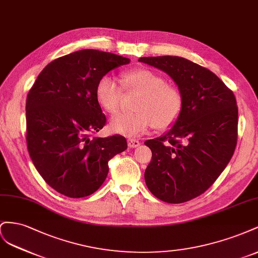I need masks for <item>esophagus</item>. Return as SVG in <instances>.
Masks as SVG:
<instances>
[{"instance_id": "esophagus-1", "label": "esophagus", "mask_w": 258, "mask_h": 258, "mask_svg": "<svg viewBox=\"0 0 258 258\" xmlns=\"http://www.w3.org/2000/svg\"><path fill=\"white\" fill-rule=\"evenodd\" d=\"M127 145L130 148H136V147L141 145V143H139V141H137L135 138H130L127 141Z\"/></svg>"}]
</instances>
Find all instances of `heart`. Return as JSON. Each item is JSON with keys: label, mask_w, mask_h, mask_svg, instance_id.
I'll return each mask as SVG.
<instances>
[{"label": "heart", "mask_w": 258, "mask_h": 258, "mask_svg": "<svg viewBox=\"0 0 258 258\" xmlns=\"http://www.w3.org/2000/svg\"><path fill=\"white\" fill-rule=\"evenodd\" d=\"M121 86L108 75L101 77L95 88V97L102 110L109 114L119 112L123 90L141 93L136 100V112L120 114L110 121L109 128L124 136H137L152 126L159 131L171 128L178 121L183 109V96L179 88L165 83L158 72L137 68L124 71Z\"/></svg>", "instance_id": "b5f03b06"}]
</instances>
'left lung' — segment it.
I'll return each instance as SVG.
<instances>
[{"instance_id": "1", "label": "left lung", "mask_w": 258, "mask_h": 258, "mask_svg": "<svg viewBox=\"0 0 258 258\" xmlns=\"http://www.w3.org/2000/svg\"><path fill=\"white\" fill-rule=\"evenodd\" d=\"M170 76L183 96L178 121L163 136L145 142L152 152L145 171L151 194L183 203L205 192L225 170L238 139V106L215 73L178 56L141 57Z\"/></svg>"}]
</instances>
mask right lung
Masks as SVG:
<instances>
[{"label": "right lung", "mask_w": 258, "mask_h": 258, "mask_svg": "<svg viewBox=\"0 0 258 258\" xmlns=\"http://www.w3.org/2000/svg\"><path fill=\"white\" fill-rule=\"evenodd\" d=\"M130 61L107 51L78 50L49 62L29 91L28 151L57 192L69 198L94 194L107 177L109 160L127 148L121 135L94 136L107 121L95 88L101 77Z\"/></svg>", "instance_id": "obj_1"}]
</instances>
